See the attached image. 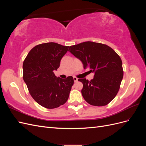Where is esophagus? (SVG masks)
<instances>
[{
  "label": "esophagus",
  "instance_id": "34e87169",
  "mask_svg": "<svg viewBox=\"0 0 146 146\" xmlns=\"http://www.w3.org/2000/svg\"><path fill=\"white\" fill-rule=\"evenodd\" d=\"M74 82H77V81H78V78H77V77H74Z\"/></svg>",
  "mask_w": 146,
  "mask_h": 146
}]
</instances>
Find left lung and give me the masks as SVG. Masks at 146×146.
<instances>
[{
    "mask_svg": "<svg viewBox=\"0 0 146 146\" xmlns=\"http://www.w3.org/2000/svg\"><path fill=\"white\" fill-rule=\"evenodd\" d=\"M69 51L82 61L84 69L94 73L90 81L78 80L83 83L84 99L91 105H107L117 94L123 78L120 56L107 45L91 41L70 46Z\"/></svg>",
    "mask_w": 146,
    "mask_h": 146,
    "instance_id": "obj_1",
    "label": "left lung"
}]
</instances>
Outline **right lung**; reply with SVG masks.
<instances>
[{"instance_id":"add662e5","label":"right lung","mask_w":146,"mask_h":146,"mask_svg":"<svg viewBox=\"0 0 146 146\" xmlns=\"http://www.w3.org/2000/svg\"><path fill=\"white\" fill-rule=\"evenodd\" d=\"M68 48L52 42L41 44L35 46L24 61V81L33 99L42 107H59L69 98L73 77L62 79L54 73Z\"/></svg>"}]
</instances>
